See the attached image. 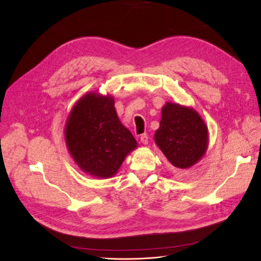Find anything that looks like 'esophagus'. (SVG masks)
<instances>
[{
  "instance_id": "obj_1",
  "label": "esophagus",
  "mask_w": 261,
  "mask_h": 261,
  "mask_svg": "<svg viewBox=\"0 0 261 261\" xmlns=\"http://www.w3.org/2000/svg\"><path fill=\"white\" fill-rule=\"evenodd\" d=\"M140 141H141V143H143L144 145H147L148 141H149L148 134H143V135L140 136Z\"/></svg>"
}]
</instances>
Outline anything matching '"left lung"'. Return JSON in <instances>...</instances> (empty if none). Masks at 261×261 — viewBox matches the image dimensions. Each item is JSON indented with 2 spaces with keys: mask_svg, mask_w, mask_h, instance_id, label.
Masks as SVG:
<instances>
[{
  "mask_svg": "<svg viewBox=\"0 0 261 261\" xmlns=\"http://www.w3.org/2000/svg\"><path fill=\"white\" fill-rule=\"evenodd\" d=\"M155 144L168 160L179 170L191 168L200 160L208 145V129L193 109L168 102L162 109Z\"/></svg>",
  "mask_w": 261,
  "mask_h": 261,
  "instance_id": "1",
  "label": "left lung"
}]
</instances>
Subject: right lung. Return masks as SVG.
Returning a JSON list of instances; mask_svg holds the SVG:
<instances>
[{
    "label": "right lung",
    "mask_w": 261,
    "mask_h": 261,
    "mask_svg": "<svg viewBox=\"0 0 261 261\" xmlns=\"http://www.w3.org/2000/svg\"><path fill=\"white\" fill-rule=\"evenodd\" d=\"M65 139L80 168L98 177H111L125 156L137 147L132 133L120 122L112 97L88 93L69 114Z\"/></svg>",
    "instance_id": "add662e5"
}]
</instances>
